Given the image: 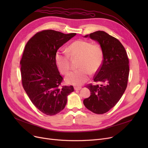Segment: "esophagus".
<instances>
[{
    "label": "esophagus",
    "instance_id": "esophagus-1",
    "mask_svg": "<svg viewBox=\"0 0 148 148\" xmlns=\"http://www.w3.org/2000/svg\"><path fill=\"white\" fill-rule=\"evenodd\" d=\"M82 89L81 87H74V90H79Z\"/></svg>",
    "mask_w": 148,
    "mask_h": 148
}]
</instances>
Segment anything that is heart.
Returning <instances> with one entry per match:
<instances>
[{
  "label": "heart",
  "mask_w": 148,
  "mask_h": 148,
  "mask_svg": "<svg viewBox=\"0 0 148 148\" xmlns=\"http://www.w3.org/2000/svg\"><path fill=\"white\" fill-rule=\"evenodd\" d=\"M65 53L57 51L54 60L59 72L65 75L69 71V56H79L78 69L71 71L65 77L68 84L80 86L86 82L90 74H94L99 69L103 61V52L98 45L92 44L86 40H78L70 44Z\"/></svg>",
  "instance_id": "heart-1"
}]
</instances>
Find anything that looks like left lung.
<instances>
[{
	"mask_svg": "<svg viewBox=\"0 0 148 148\" xmlns=\"http://www.w3.org/2000/svg\"><path fill=\"white\" fill-rule=\"evenodd\" d=\"M88 36L99 44L103 52V64L94 81L104 84L88 86L90 95L83 104L93 113L103 114L116 104L127 88L129 60L125 48L113 36L101 30L84 37Z\"/></svg>",
	"mask_w": 148,
	"mask_h": 148,
	"instance_id": "1",
	"label": "left lung"
}]
</instances>
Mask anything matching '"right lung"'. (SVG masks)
<instances>
[{"label":"right lung","instance_id":"right-lung-1","mask_svg":"<svg viewBox=\"0 0 148 148\" xmlns=\"http://www.w3.org/2000/svg\"><path fill=\"white\" fill-rule=\"evenodd\" d=\"M76 34L53 30L38 32L26 44L20 61L22 84L30 101L43 113L53 116L65 108L73 86L59 87L62 76L54 60L58 50Z\"/></svg>","mask_w":148,"mask_h":148}]
</instances>
